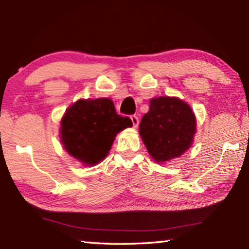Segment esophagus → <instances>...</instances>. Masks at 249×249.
Wrapping results in <instances>:
<instances>
[{
  "mask_svg": "<svg viewBox=\"0 0 249 249\" xmlns=\"http://www.w3.org/2000/svg\"><path fill=\"white\" fill-rule=\"evenodd\" d=\"M130 120H132V123L134 125V127H137L138 124H140V120H138L137 115H130Z\"/></svg>",
  "mask_w": 249,
  "mask_h": 249,
  "instance_id": "1",
  "label": "esophagus"
}]
</instances>
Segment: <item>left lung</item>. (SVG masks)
<instances>
[{
    "label": "left lung",
    "mask_w": 249,
    "mask_h": 249,
    "mask_svg": "<svg viewBox=\"0 0 249 249\" xmlns=\"http://www.w3.org/2000/svg\"><path fill=\"white\" fill-rule=\"evenodd\" d=\"M195 133L196 116L191 107L169 96L151 100L149 111L140 124L142 140L158 162L182 155L191 146Z\"/></svg>",
    "instance_id": "left-lung-1"
}]
</instances>
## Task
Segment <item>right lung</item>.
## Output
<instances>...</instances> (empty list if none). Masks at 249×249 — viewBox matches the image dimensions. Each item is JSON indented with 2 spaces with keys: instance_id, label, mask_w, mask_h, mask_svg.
<instances>
[{
  "instance_id": "add662e5",
  "label": "right lung",
  "mask_w": 249,
  "mask_h": 249,
  "mask_svg": "<svg viewBox=\"0 0 249 249\" xmlns=\"http://www.w3.org/2000/svg\"><path fill=\"white\" fill-rule=\"evenodd\" d=\"M130 126L132 121L117 114L112 100H79L62 117L60 137L69 155L94 166L107 157L116 134Z\"/></svg>"
}]
</instances>
